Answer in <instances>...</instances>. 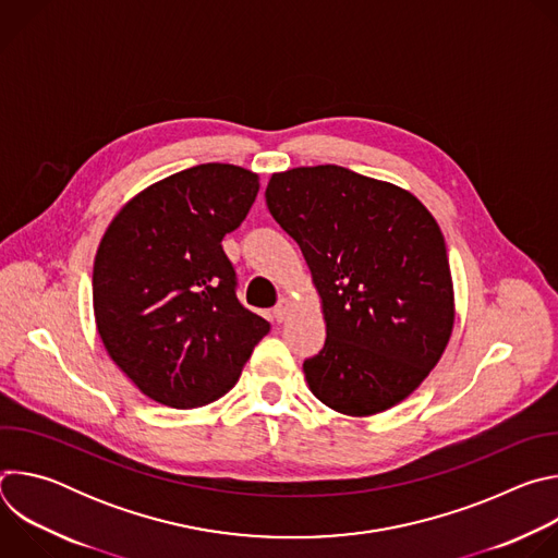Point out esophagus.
<instances>
[{
    "instance_id": "1",
    "label": "esophagus",
    "mask_w": 558,
    "mask_h": 558,
    "mask_svg": "<svg viewBox=\"0 0 558 558\" xmlns=\"http://www.w3.org/2000/svg\"><path fill=\"white\" fill-rule=\"evenodd\" d=\"M289 308H291V300H289V298H280V302H278V304H276V308H274L276 323H284V317H287Z\"/></svg>"
}]
</instances>
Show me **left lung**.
<instances>
[{"label":"left lung","instance_id":"obj_1","mask_svg":"<svg viewBox=\"0 0 558 558\" xmlns=\"http://www.w3.org/2000/svg\"><path fill=\"white\" fill-rule=\"evenodd\" d=\"M267 207L300 245L323 300L311 392L349 417L392 409L428 377L454 327L441 229L417 196L340 166L269 179Z\"/></svg>","mask_w":558,"mask_h":558}]
</instances>
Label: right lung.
<instances>
[{"mask_svg": "<svg viewBox=\"0 0 558 558\" xmlns=\"http://www.w3.org/2000/svg\"><path fill=\"white\" fill-rule=\"evenodd\" d=\"M258 174L205 163L130 198L108 225L93 271L99 338L149 400L172 409L216 402L269 333L235 298L225 233L250 214Z\"/></svg>", "mask_w": 558, "mask_h": 558, "instance_id": "1", "label": "right lung"}]
</instances>
